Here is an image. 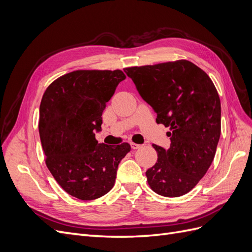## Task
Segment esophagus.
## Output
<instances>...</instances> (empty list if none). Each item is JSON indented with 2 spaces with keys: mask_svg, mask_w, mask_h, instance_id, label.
Segmentation results:
<instances>
[{
  "mask_svg": "<svg viewBox=\"0 0 252 252\" xmlns=\"http://www.w3.org/2000/svg\"><path fill=\"white\" fill-rule=\"evenodd\" d=\"M130 145H131V148H132V149H134V150H135V149H139V148H141V147H142V145L135 144V143H133V142H132V143H130Z\"/></svg>",
  "mask_w": 252,
  "mask_h": 252,
  "instance_id": "34e87169",
  "label": "esophagus"
}]
</instances>
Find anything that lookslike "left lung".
Segmentation results:
<instances>
[{"instance_id":"obj_1","label":"left lung","mask_w":252,"mask_h":252,"mask_svg":"<svg viewBox=\"0 0 252 252\" xmlns=\"http://www.w3.org/2000/svg\"><path fill=\"white\" fill-rule=\"evenodd\" d=\"M141 96L169 127L170 147L157 145V163L146 171L150 188L177 197L195 187L215 158L220 135V101L215 84L187 60L124 68Z\"/></svg>"}]
</instances>
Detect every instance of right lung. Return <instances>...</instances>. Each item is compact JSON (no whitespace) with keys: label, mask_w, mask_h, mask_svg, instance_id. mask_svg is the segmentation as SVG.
Instances as JSON below:
<instances>
[{"label":"right lung","mask_w":252,"mask_h":252,"mask_svg":"<svg viewBox=\"0 0 252 252\" xmlns=\"http://www.w3.org/2000/svg\"><path fill=\"white\" fill-rule=\"evenodd\" d=\"M122 70H75L53 81L40 105L39 132L45 163L65 191L91 201L109 192L128 143L98 144L102 113L119 83Z\"/></svg>","instance_id":"1"}]
</instances>
